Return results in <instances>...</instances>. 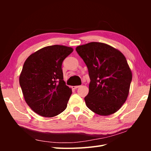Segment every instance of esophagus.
I'll return each instance as SVG.
<instances>
[{
    "instance_id": "obj_1",
    "label": "esophagus",
    "mask_w": 151,
    "mask_h": 151,
    "mask_svg": "<svg viewBox=\"0 0 151 151\" xmlns=\"http://www.w3.org/2000/svg\"><path fill=\"white\" fill-rule=\"evenodd\" d=\"M78 88H79V86H72V88H73V89H77Z\"/></svg>"
}]
</instances>
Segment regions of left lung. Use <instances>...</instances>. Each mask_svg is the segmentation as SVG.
<instances>
[{"instance_id":"1","label":"left lung","mask_w":151,"mask_h":151,"mask_svg":"<svg viewBox=\"0 0 151 151\" xmlns=\"http://www.w3.org/2000/svg\"><path fill=\"white\" fill-rule=\"evenodd\" d=\"M87 65L90 78L84 100L88 108L100 115L117 111L127 101L132 75L126 58L109 45L91 42L76 48Z\"/></svg>"}]
</instances>
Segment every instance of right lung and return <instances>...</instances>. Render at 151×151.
Listing matches in <instances>:
<instances>
[{
    "label": "right lung",
    "instance_id": "right-lung-1",
    "mask_svg": "<svg viewBox=\"0 0 151 151\" xmlns=\"http://www.w3.org/2000/svg\"><path fill=\"white\" fill-rule=\"evenodd\" d=\"M73 51L72 47L47 46L28 57L19 76L27 104L43 117H52L67 108L71 89L63 81L62 65Z\"/></svg>",
    "mask_w": 151,
    "mask_h": 151
}]
</instances>
